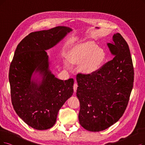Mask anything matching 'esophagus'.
<instances>
[{
  "instance_id": "34e87169",
  "label": "esophagus",
  "mask_w": 145,
  "mask_h": 145,
  "mask_svg": "<svg viewBox=\"0 0 145 145\" xmlns=\"http://www.w3.org/2000/svg\"><path fill=\"white\" fill-rule=\"evenodd\" d=\"M77 87H78V85L76 83V82H75V83L74 84V86H73V89H74V93H76V91H77Z\"/></svg>"
}]
</instances>
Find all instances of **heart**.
Instances as JSON below:
<instances>
[{
    "label": "heart",
    "instance_id": "obj_1",
    "mask_svg": "<svg viewBox=\"0 0 145 145\" xmlns=\"http://www.w3.org/2000/svg\"><path fill=\"white\" fill-rule=\"evenodd\" d=\"M105 59L104 51L92 43H83L75 46L69 52V61L71 63H83L82 71L87 74L98 70Z\"/></svg>",
    "mask_w": 145,
    "mask_h": 145
}]
</instances>
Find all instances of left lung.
I'll return each instance as SVG.
<instances>
[{"mask_svg":"<svg viewBox=\"0 0 145 145\" xmlns=\"http://www.w3.org/2000/svg\"><path fill=\"white\" fill-rule=\"evenodd\" d=\"M97 28H99L96 27ZM107 45L114 58L96 71L77 75L79 123L90 131L105 130L123 116L134 82L129 45L120 33Z\"/></svg>","mask_w":145,"mask_h":145,"instance_id":"obj_1","label":"left lung"}]
</instances>
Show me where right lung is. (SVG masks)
I'll list each match as a JSON object with an SVG mask.
<instances>
[{
	"mask_svg": "<svg viewBox=\"0 0 145 145\" xmlns=\"http://www.w3.org/2000/svg\"><path fill=\"white\" fill-rule=\"evenodd\" d=\"M71 31L69 27L58 26L31 33L15 50L9 73L11 100L16 113L34 129L53 127L59 109L73 94L74 79L55 77L46 52ZM36 74L38 78L34 77Z\"/></svg>",
	"mask_w": 145,
	"mask_h": 145,
	"instance_id": "1",
	"label": "right lung"
}]
</instances>
